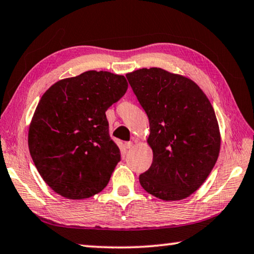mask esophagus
<instances>
[{"label": "esophagus", "instance_id": "1", "mask_svg": "<svg viewBox=\"0 0 254 254\" xmlns=\"http://www.w3.org/2000/svg\"><path fill=\"white\" fill-rule=\"evenodd\" d=\"M125 146H126V149H131V147L134 146V143H132V142H126V143H125Z\"/></svg>", "mask_w": 254, "mask_h": 254}]
</instances>
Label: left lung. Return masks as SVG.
<instances>
[{
	"label": "left lung",
	"mask_w": 254,
	"mask_h": 254,
	"mask_svg": "<svg viewBox=\"0 0 254 254\" xmlns=\"http://www.w3.org/2000/svg\"><path fill=\"white\" fill-rule=\"evenodd\" d=\"M126 77L150 123L153 161L139 175L140 185L161 200H183L203 184L219 155L212 105L193 80L161 68Z\"/></svg>",
	"instance_id": "8db88e82"
}]
</instances>
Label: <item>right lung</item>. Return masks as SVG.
Returning a JSON list of instances; mask_svg holds the SVG:
<instances>
[{
  "mask_svg": "<svg viewBox=\"0 0 254 254\" xmlns=\"http://www.w3.org/2000/svg\"><path fill=\"white\" fill-rule=\"evenodd\" d=\"M126 78L89 71L53 84L41 97L28 131L38 173L61 196L81 200L108 185L120 161L105 111L125 95Z\"/></svg>",
  "mask_w": 254,
  "mask_h": 254,
  "instance_id": "1",
  "label": "right lung"
}]
</instances>
